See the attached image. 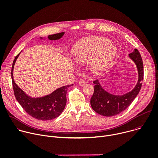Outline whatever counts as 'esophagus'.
<instances>
[{"instance_id": "esophagus-1", "label": "esophagus", "mask_w": 158, "mask_h": 158, "mask_svg": "<svg viewBox=\"0 0 158 158\" xmlns=\"http://www.w3.org/2000/svg\"><path fill=\"white\" fill-rule=\"evenodd\" d=\"M85 84H86L85 81H83V80H81V81L79 82V85L80 86H84V85H85Z\"/></svg>"}]
</instances>
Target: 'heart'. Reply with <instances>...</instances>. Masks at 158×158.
Here are the masks:
<instances>
[{
  "label": "heart",
  "instance_id": "b5f03b06",
  "mask_svg": "<svg viewBox=\"0 0 158 158\" xmlns=\"http://www.w3.org/2000/svg\"><path fill=\"white\" fill-rule=\"evenodd\" d=\"M117 54L116 48L109 39L100 36H91L79 40L74 49V59L77 63H90L92 73L104 74L113 62Z\"/></svg>",
  "mask_w": 158,
  "mask_h": 158
}]
</instances>
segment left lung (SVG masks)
<instances>
[{
    "label": "left lung",
    "mask_w": 158,
    "mask_h": 158,
    "mask_svg": "<svg viewBox=\"0 0 158 158\" xmlns=\"http://www.w3.org/2000/svg\"><path fill=\"white\" fill-rule=\"evenodd\" d=\"M129 57L136 64L138 73L137 84L132 91L123 95H114L103 89L98 80L93 82L95 84L94 91L91 99V105L99 114L110 117L121 113L129 106L139 94L144 77L143 60L136 49L129 54Z\"/></svg>",
    "instance_id": "obj_1"
}]
</instances>
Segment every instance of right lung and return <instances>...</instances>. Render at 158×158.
<instances>
[{"instance_id": "add662e5", "label": "right lung", "mask_w": 158, "mask_h": 158, "mask_svg": "<svg viewBox=\"0 0 158 158\" xmlns=\"http://www.w3.org/2000/svg\"><path fill=\"white\" fill-rule=\"evenodd\" d=\"M64 34L65 32H62L59 34L49 35L48 36V40H59L62 37ZM40 39L42 40L46 39L40 37ZM20 52L15 57L11 71L13 89L17 101L19 102L22 108L31 116L35 119L42 121H49L56 118L64 110L67 102V91L68 88L73 85V84L58 88L51 94L42 97L32 98L27 95L16 84L13 76L14 65Z\"/></svg>"}]
</instances>
